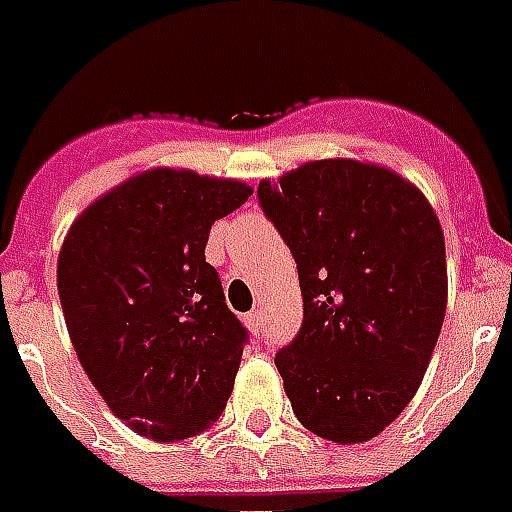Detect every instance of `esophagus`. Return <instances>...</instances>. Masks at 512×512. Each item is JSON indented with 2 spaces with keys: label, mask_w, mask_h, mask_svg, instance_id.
Wrapping results in <instances>:
<instances>
[{
  "label": "esophagus",
  "mask_w": 512,
  "mask_h": 512,
  "mask_svg": "<svg viewBox=\"0 0 512 512\" xmlns=\"http://www.w3.org/2000/svg\"><path fill=\"white\" fill-rule=\"evenodd\" d=\"M261 318H264V315H261V310H251V313L245 315V326H248L251 332H259V329H261Z\"/></svg>",
  "instance_id": "34e87169"
}]
</instances>
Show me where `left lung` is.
<instances>
[{"mask_svg":"<svg viewBox=\"0 0 512 512\" xmlns=\"http://www.w3.org/2000/svg\"><path fill=\"white\" fill-rule=\"evenodd\" d=\"M259 205L297 261L302 326L275 353L299 424L364 443L421 386L448 302L432 205L391 169L324 159L261 180Z\"/></svg>","mask_w":512,"mask_h":512,"instance_id":"8db88e82","label":"left lung"}]
</instances>
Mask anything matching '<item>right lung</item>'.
Wrapping results in <instances>:
<instances>
[{
	"label": "right lung",
	"instance_id": "1",
	"mask_svg": "<svg viewBox=\"0 0 512 512\" xmlns=\"http://www.w3.org/2000/svg\"><path fill=\"white\" fill-rule=\"evenodd\" d=\"M251 194L237 180L151 169L86 207L61 245V310L80 364L151 440L205 432L232 394L248 329L205 245Z\"/></svg>",
	"mask_w": 512,
	"mask_h": 512
}]
</instances>
